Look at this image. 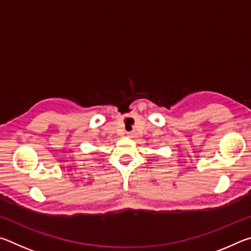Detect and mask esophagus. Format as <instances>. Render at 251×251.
<instances>
[{
  "label": "esophagus",
  "instance_id": "obj_1",
  "mask_svg": "<svg viewBox=\"0 0 251 251\" xmlns=\"http://www.w3.org/2000/svg\"><path fill=\"white\" fill-rule=\"evenodd\" d=\"M126 135H127V137H133V135H134V131H127Z\"/></svg>",
  "mask_w": 251,
  "mask_h": 251
}]
</instances>
